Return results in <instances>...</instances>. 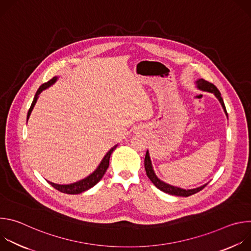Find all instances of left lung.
<instances>
[{
  "instance_id": "8db88e82",
  "label": "left lung",
  "mask_w": 251,
  "mask_h": 251,
  "mask_svg": "<svg viewBox=\"0 0 251 251\" xmlns=\"http://www.w3.org/2000/svg\"><path fill=\"white\" fill-rule=\"evenodd\" d=\"M196 86L198 89L201 90V91H207V92H210L212 93L214 96H216L220 103L222 104L223 106V109L226 113V115L227 116V112H226V106H225V103H224V100H223V97L221 95V92L219 91V89L214 86L212 83L202 79V78H200L198 79L196 82ZM144 164H145V170H146V174L148 176V177L150 178V181L159 189L161 190L162 192L166 193V194H169V195H173V196H178V197H189V196H192L200 191H201L207 184L205 185H202L201 187H198V188H195V189H190V190H186V189H182V188H178V187H175V186H172V185H169L165 182H163L162 180H160V178L157 176V175L155 174V171L153 169V165H152V161H151V158H150V154H149V151L147 150L146 152V156H145V161H144Z\"/></svg>"
}]
</instances>
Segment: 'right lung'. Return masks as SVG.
Wrapping results in <instances>:
<instances>
[{
	"label": "right lung",
	"mask_w": 251,
	"mask_h": 251,
	"mask_svg": "<svg viewBox=\"0 0 251 251\" xmlns=\"http://www.w3.org/2000/svg\"><path fill=\"white\" fill-rule=\"evenodd\" d=\"M58 77L57 76H54L52 79H50V81L44 83L42 86H40V88L38 89L37 93H35L34 97H33V100H32V103L30 105V108L27 112V116H26V121L28 120L30 114H31V111L33 109V107L35 105V103H37L38 99H39V96L40 94L46 90L47 88L50 87L51 85H53L56 81H57ZM118 145H115L114 147H112L108 152L106 153V155L103 157V159L101 160L100 164L98 165V167L94 170L93 173H91L89 176H87L86 177L82 178V180L78 181V182H75V183H73V184H68V185H59V184H54V183H51V182H49L50 185H51L54 189H56L57 191L61 192V193H64V194H68V195H77V194H81L89 189H91L92 187H94L100 180L102 178V176H104L105 172L107 171V168L109 167V160H110V156L111 154L113 153V151L116 149Z\"/></svg>",
	"instance_id": "add662e5"
}]
</instances>
